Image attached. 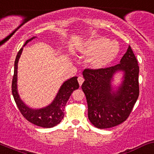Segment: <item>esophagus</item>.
Segmentation results:
<instances>
[{"label":"esophagus","mask_w":154,"mask_h":154,"mask_svg":"<svg viewBox=\"0 0 154 154\" xmlns=\"http://www.w3.org/2000/svg\"><path fill=\"white\" fill-rule=\"evenodd\" d=\"M77 80H78V82H79V84H80V85H82V82H84L83 77H82V76H80V77H78V79H77Z\"/></svg>","instance_id":"esophagus-1"}]
</instances>
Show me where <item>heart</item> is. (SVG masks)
I'll return each instance as SVG.
<instances>
[{"label":"heart","instance_id":"b5f03b06","mask_svg":"<svg viewBox=\"0 0 154 154\" xmlns=\"http://www.w3.org/2000/svg\"><path fill=\"white\" fill-rule=\"evenodd\" d=\"M119 52L118 42L109 41L104 37L88 40L81 49V53L84 57H93L91 65L95 69H102L109 66L117 58Z\"/></svg>","mask_w":154,"mask_h":154}]
</instances>
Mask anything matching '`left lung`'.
<instances>
[{
	"label": "left lung",
	"instance_id": "1",
	"mask_svg": "<svg viewBox=\"0 0 154 154\" xmlns=\"http://www.w3.org/2000/svg\"><path fill=\"white\" fill-rule=\"evenodd\" d=\"M124 72L119 87L114 90L113 76ZM82 89L88 103V117L99 129H107L121 124L127 119L139 96V66L131 47L120 63L102 69H85Z\"/></svg>",
	"mask_w": 154,
	"mask_h": 154
}]
</instances>
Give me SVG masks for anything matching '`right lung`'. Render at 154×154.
<instances>
[{
	"instance_id": "right-lung-1",
	"label": "right lung",
	"mask_w": 154,
	"mask_h": 154,
	"mask_svg": "<svg viewBox=\"0 0 154 154\" xmlns=\"http://www.w3.org/2000/svg\"><path fill=\"white\" fill-rule=\"evenodd\" d=\"M36 38L33 36L25 42L23 47L28 42ZM22 47L17 55L14 61V76L12 79V95L18 109L25 119L34 125L43 128H52L56 126L61 121L64 116V108L69 100L71 94L76 89H78L79 85L77 77H73L63 82L60 86L58 94L50 104L41 109H32L26 105L20 99L17 91V65L19 59L23 52Z\"/></svg>"
}]
</instances>
